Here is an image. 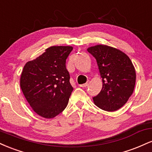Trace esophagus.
I'll return each instance as SVG.
<instances>
[{"label": "esophagus", "instance_id": "1", "mask_svg": "<svg viewBox=\"0 0 152 152\" xmlns=\"http://www.w3.org/2000/svg\"><path fill=\"white\" fill-rule=\"evenodd\" d=\"M88 83H83V84L79 85V86L80 87H82V88H84V87H86L87 86H88Z\"/></svg>", "mask_w": 152, "mask_h": 152}]
</instances>
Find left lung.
Instances as JSON below:
<instances>
[{"label": "left lung", "instance_id": "obj_1", "mask_svg": "<svg viewBox=\"0 0 152 152\" xmlns=\"http://www.w3.org/2000/svg\"><path fill=\"white\" fill-rule=\"evenodd\" d=\"M87 50L96 60L103 81L101 92L93 97L94 103L104 111L119 109L135 86L136 71L130 58L121 50L104 45L90 47Z\"/></svg>", "mask_w": 152, "mask_h": 152}]
</instances>
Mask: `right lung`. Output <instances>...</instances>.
I'll return each instance as SVG.
<instances>
[{
	"label": "right lung",
	"instance_id": "1",
	"mask_svg": "<svg viewBox=\"0 0 152 152\" xmlns=\"http://www.w3.org/2000/svg\"><path fill=\"white\" fill-rule=\"evenodd\" d=\"M72 50L71 46H51L24 66L20 88L34 111L42 117H55L67 106L74 88L66 61Z\"/></svg>",
	"mask_w": 152,
	"mask_h": 152
}]
</instances>
